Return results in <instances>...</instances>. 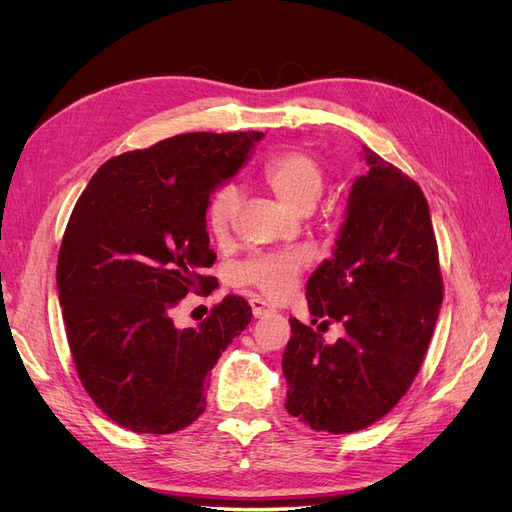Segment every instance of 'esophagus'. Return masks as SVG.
<instances>
[{"label":"esophagus","instance_id":"1","mask_svg":"<svg viewBox=\"0 0 512 512\" xmlns=\"http://www.w3.org/2000/svg\"><path fill=\"white\" fill-rule=\"evenodd\" d=\"M250 305H252V314H254V318H262V316H267L269 312H273V307H271L269 303L262 301V299H258V297L250 299Z\"/></svg>","mask_w":512,"mask_h":512}]
</instances>
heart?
I'll list each match as a JSON object with an SVG mask.
<instances>
[{
  "label": "heart",
  "mask_w": 512,
  "mask_h": 512,
  "mask_svg": "<svg viewBox=\"0 0 512 512\" xmlns=\"http://www.w3.org/2000/svg\"><path fill=\"white\" fill-rule=\"evenodd\" d=\"M260 177L282 203L294 211H307L316 203L324 185L320 162L299 149L273 153L260 166ZM243 205V194L237 185L226 183L215 190L207 205V228L215 241H228ZM307 265L303 252L262 254L241 267V284L273 301H284L297 288L299 275Z\"/></svg>",
  "instance_id": "b5f03b06"
}]
</instances>
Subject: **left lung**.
I'll list each match as a JSON object with an SVG mask.
<instances>
[{"label":"left lung","mask_w":512,"mask_h":512,"mask_svg":"<svg viewBox=\"0 0 512 512\" xmlns=\"http://www.w3.org/2000/svg\"><path fill=\"white\" fill-rule=\"evenodd\" d=\"M365 149L369 170L354 181L335 254L309 277L314 322H342L333 346L290 318L284 350L286 410L314 431L374 425L408 393L444 297L436 232L423 190Z\"/></svg>","instance_id":"left-lung-1"}]
</instances>
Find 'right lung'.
Returning a JSON list of instances; mask_svg holds the SVG:
<instances>
[{
	"mask_svg": "<svg viewBox=\"0 0 512 512\" xmlns=\"http://www.w3.org/2000/svg\"><path fill=\"white\" fill-rule=\"evenodd\" d=\"M262 132H188L104 162L76 200L57 258L76 374L94 404L136 433H175L205 412L213 365L252 307L228 294L198 327L173 314L218 286L207 235L215 185Z\"/></svg>",
	"mask_w": 512,
	"mask_h": 512,
	"instance_id": "right-lung-1",
	"label": "right lung"
}]
</instances>
